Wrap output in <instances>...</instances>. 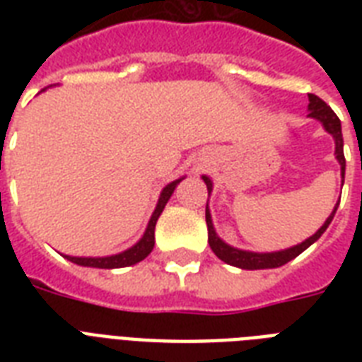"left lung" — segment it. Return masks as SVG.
<instances>
[{
  "label": "left lung",
  "mask_w": 362,
  "mask_h": 362,
  "mask_svg": "<svg viewBox=\"0 0 362 362\" xmlns=\"http://www.w3.org/2000/svg\"><path fill=\"white\" fill-rule=\"evenodd\" d=\"M310 105V116L312 118H317L321 124L325 125V129L334 136V142H337V159L340 167H342V178L346 175V158H344V139H342V125H340V120H338V116L334 115V110L329 107V105L323 101L321 98L314 95V93H308ZM204 184H206V189H209V195L212 192V182L210 178L203 176ZM338 209V203L332 210V214L327 218V221L323 223L320 231L315 233L314 237L306 238L303 244H298V246H293L289 250H284V252H274V253H253V252H244V250H237V247L227 246L226 242L220 240V237L216 235L214 226H212V218H210L209 212V204H206V226H209V244L212 247V252L221 259V261H226L227 264H233V267H238V269H246V270H257V269H276V267H281V264L289 263L291 259H295L297 255L306 250L308 246H312L317 238L325 233V229L329 227V223L334 218V212Z\"/></svg>",
  "instance_id": "1"
}]
</instances>
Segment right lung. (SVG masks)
I'll return each instance as SVG.
<instances>
[{
    "label": "right lung",
    "instance_id": "1",
    "mask_svg": "<svg viewBox=\"0 0 362 362\" xmlns=\"http://www.w3.org/2000/svg\"><path fill=\"white\" fill-rule=\"evenodd\" d=\"M180 180L173 182L169 186L165 187L163 192H161V197H159V203L156 206L152 214V220L148 223V229L144 233V237L141 240L136 242L135 246L129 247V250H125V252L118 253V255H110V257H69V255H65V257L73 261L76 264H82V267H93V269H122V267H129V264H135L139 261L146 257L148 253L153 250V229H156V221H158L159 214L163 212L165 204L170 199L173 192H175L176 184Z\"/></svg>",
    "mask_w": 362,
    "mask_h": 362
}]
</instances>
